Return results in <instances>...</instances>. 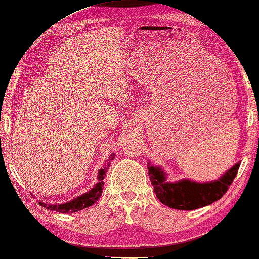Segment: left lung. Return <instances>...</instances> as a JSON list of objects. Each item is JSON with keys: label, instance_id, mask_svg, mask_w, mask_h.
I'll return each mask as SVG.
<instances>
[{"label": "left lung", "instance_id": "1", "mask_svg": "<svg viewBox=\"0 0 259 259\" xmlns=\"http://www.w3.org/2000/svg\"><path fill=\"white\" fill-rule=\"evenodd\" d=\"M239 168L240 162H237L220 179L212 182L199 183L190 180L167 182L161 168L147 163L151 183L158 199L167 206L183 211L204 207L220 199L233 183Z\"/></svg>", "mask_w": 259, "mask_h": 259}]
</instances>
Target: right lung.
<instances>
[{
	"label": "right lung",
	"mask_w": 259,
	"mask_h": 259,
	"mask_svg": "<svg viewBox=\"0 0 259 259\" xmlns=\"http://www.w3.org/2000/svg\"><path fill=\"white\" fill-rule=\"evenodd\" d=\"M114 158H115V154L112 153V155L108 158L107 162H105L104 168H101L99 173H98V180H99V182H98L90 191L85 192V194H83L81 196H78L77 198H73L72 200H70V202L64 203V204L52 205V204L40 203V205L41 206H44L45 208H47V210L56 211L60 213H73V212L84 210V208L89 206H92V205L96 203L102 195V188H104V179L106 176V171H107V169L110 166V161H112Z\"/></svg>",
	"instance_id": "obj_1"
}]
</instances>
